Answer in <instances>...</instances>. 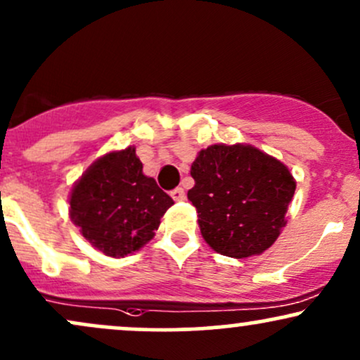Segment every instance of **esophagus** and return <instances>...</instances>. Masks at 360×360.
Wrapping results in <instances>:
<instances>
[{
  "label": "esophagus",
  "mask_w": 360,
  "mask_h": 360,
  "mask_svg": "<svg viewBox=\"0 0 360 360\" xmlns=\"http://www.w3.org/2000/svg\"><path fill=\"white\" fill-rule=\"evenodd\" d=\"M171 198L174 199V201H183V199L186 198L184 189H183V188H176V189H172V191H171Z\"/></svg>",
  "instance_id": "esophagus-1"
}]
</instances>
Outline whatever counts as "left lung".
Here are the masks:
<instances>
[{"instance_id": "1", "label": "left lung", "mask_w": 360, "mask_h": 360, "mask_svg": "<svg viewBox=\"0 0 360 360\" xmlns=\"http://www.w3.org/2000/svg\"><path fill=\"white\" fill-rule=\"evenodd\" d=\"M191 176L188 199L211 248L246 258L275 243L295 193L287 166L257 147L214 144L198 154Z\"/></svg>"}]
</instances>
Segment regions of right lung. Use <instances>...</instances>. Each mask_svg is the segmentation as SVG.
Returning <instances> with one entry per match:
<instances>
[{
    "mask_svg": "<svg viewBox=\"0 0 360 360\" xmlns=\"http://www.w3.org/2000/svg\"><path fill=\"white\" fill-rule=\"evenodd\" d=\"M174 205L142 172L134 147L95 161L73 186L70 216L89 243L120 258L144 246Z\"/></svg>",
    "mask_w": 360,
    "mask_h": 360,
    "instance_id": "right-lung-1",
    "label": "right lung"
}]
</instances>
